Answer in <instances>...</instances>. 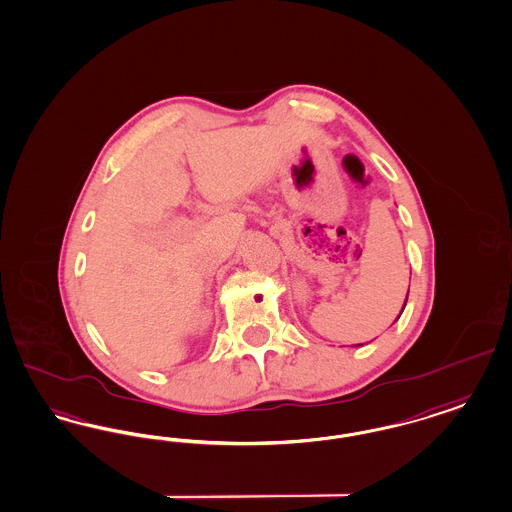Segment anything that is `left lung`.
<instances>
[{
  "label": "left lung",
  "instance_id": "obj_1",
  "mask_svg": "<svg viewBox=\"0 0 512 512\" xmlns=\"http://www.w3.org/2000/svg\"><path fill=\"white\" fill-rule=\"evenodd\" d=\"M406 303H408V297H406ZM404 308H406V305H404ZM404 308H402V312H404ZM402 312H400V314H402ZM398 318H400V316H398Z\"/></svg>",
  "mask_w": 512,
  "mask_h": 512
}]
</instances>
